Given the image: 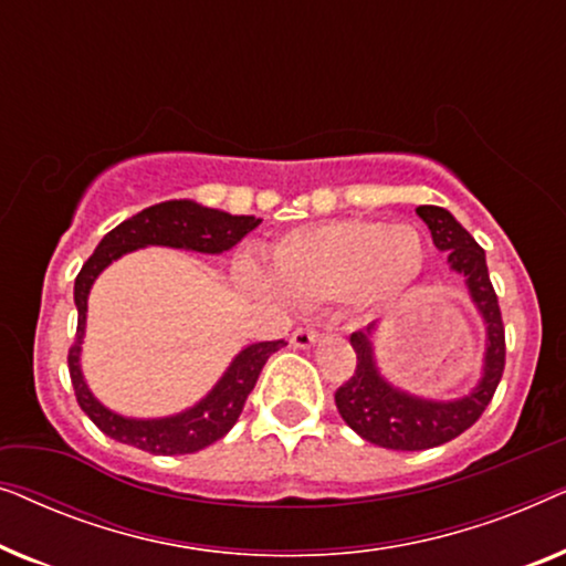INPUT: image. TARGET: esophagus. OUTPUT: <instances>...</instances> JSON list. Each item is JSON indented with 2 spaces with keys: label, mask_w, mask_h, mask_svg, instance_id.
I'll return each instance as SVG.
<instances>
[{
  "label": "esophagus",
  "mask_w": 566,
  "mask_h": 566,
  "mask_svg": "<svg viewBox=\"0 0 566 566\" xmlns=\"http://www.w3.org/2000/svg\"><path fill=\"white\" fill-rule=\"evenodd\" d=\"M316 339H319V332H316V329H296L291 335V345L298 347V350H308V347H312Z\"/></svg>",
  "instance_id": "obj_1"
}]
</instances>
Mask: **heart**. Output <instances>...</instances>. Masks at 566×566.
<instances>
[{
    "label": "heart",
    "instance_id": "b5f03b06",
    "mask_svg": "<svg viewBox=\"0 0 566 566\" xmlns=\"http://www.w3.org/2000/svg\"><path fill=\"white\" fill-rule=\"evenodd\" d=\"M268 265L239 262V285L275 304L316 308L345 298L368 308L399 296L422 273L424 242L412 223L329 219L277 237Z\"/></svg>",
    "mask_w": 566,
    "mask_h": 566
}]
</instances>
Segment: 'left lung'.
I'll return each mask as SVG.
<instances>
[{
    "label": "left lung",
    "instance_id": "1",
    "mask_svg": "<svg viewBox=\"0 0 566 566\" xmlns=\"http://www.w3.org/2000/svg\"><path fill=\"white\" fill-rule=\"evenodd\" d=\"M417 216L428 223L432 242L448 254L451 273L463 277L467 293L484 327V353L476 384L451 399H432L401 389L378 366L376 337L381 322H370L350 335L358 366L347 384L335 394L337 412L368 443L391 451H424L459 438L479 420L505 368V329L500 304L486 273L484 250L474 237L440 206H417Z\"/></svg>",
    "mask_w": 566,
    "mask_h": 566
}]
</instances>
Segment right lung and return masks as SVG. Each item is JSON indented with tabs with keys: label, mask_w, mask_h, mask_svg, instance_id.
I'll return each instance as SVG.
<instances>
[{
	"label": "right lung",
	"mask_w": 566,
	"mask_h": 566,
	"mask_svg": "<svg viewBox=\"0 0 566 566\" xmlns=\"http://www.w3.org/2000/svg\"><path fill=\"white\" fill-rule=\"evenodd\" d=\"M262 219L254 216H231L219 208L200 206L196 200H165V203L144 208L142 213L130 216L118 223L113 231L99 239L92 258L84 262L74 281V304H76V339L69 350V374H72L74 394L84 415L118 443L142 448V451L157 455H180L203 451L206 446L227 436L242 415L244 401L258 384L262 366L273 353L285 345L283 339L275 343H252L239 350L223 370L208 394L196 405L180 409L165 417H128L105 407L92 394L87 378L82 370V345L87 335V301L90 291L105 268H111L123 254L146 250V247H172V250L200 252V254H223L231 247L260 227Z\"/></svg>",
	"instance_id": "obj_1"
}]
</instances>
